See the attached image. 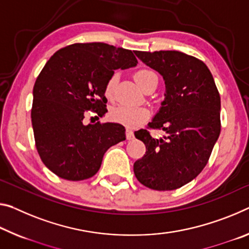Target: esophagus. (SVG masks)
<instances>
[{
  "mask_svg": "<svg viewBox=\"0 0 249 249\" xmlns=\"http://www.w3.org/2000/svg\"><path fill=\"white\" fill-rule=\"evenodd\" d=\"M134 139V133L131 128L126 129V140H133Z\"/></svg>",
  "mask_w": 249,
  "mask_h": 249,
  "instance_id": "34e87169",
  "label": "esophagus"
}]
</instances>
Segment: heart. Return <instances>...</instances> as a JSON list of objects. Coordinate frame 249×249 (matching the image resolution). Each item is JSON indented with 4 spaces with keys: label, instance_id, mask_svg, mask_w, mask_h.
<instances>
[{
    "label": "heart",
    "instance_id": "heart-1",
    "mask_svg": "<svg viewBox=\"0 0 249 249\" xmlns=\"http://www.w3.org/2000/svg\"><path fill=\"white\" fill-rule=\"evenodd\" d=\"M156 76L155 73L149 70H139L134 74V80L139 84L141 89H144L152 77ZM117 82V75L114 74L106 82L104 88V94L107 98H112ZM110 120L115 123L122 124L127 127H136L147 120L149 117L148 109L145 107H132V106H117L114 107L109 113Z\"/></svg>",
    "mask_w": 249,
    "mask_h": 249
}]
</instances>
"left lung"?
Here are the masks:
<instances>
[{
    "mask_svg": "<svg viewBox=\"0 0 249 249\" xmlns=\"http://www.w3.org/2000/svg\"><path fill=\"white\" fill-rule=\"evenodd\" d=\"M135 55L165 81V100L148 127L165 135L154 139L147 129L135 132L146 146L134 163V174L144 186L173 191L203 171L220 133V96L211 71L198 58L178 51Z\"/></svg>",
    "mask_w": 249,
    "mask_h": 249,
    "instance_id": "obj_1",
    "label": "left lung"
}]
</instances>
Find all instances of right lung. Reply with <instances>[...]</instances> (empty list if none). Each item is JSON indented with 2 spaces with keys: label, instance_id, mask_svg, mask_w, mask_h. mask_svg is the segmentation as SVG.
<instances>
[{
  "label": "right lung",
  "instance_id": "right-lung-1",
  "mask_svg": "<svg viewBox=\"0 0 249 249\" xmlns=\"http://www.w3.org/2000/svg\"><path fill=\"white\" fill-rule=\"evenodd\" d=\"M136 65L131 50L100 42L63 47L46 62L33 88L31 117L38 155L55 175L89 178L100 169L105 152L125 140L123 125H84L83 118L88 110L103 116L106 82L115 70Z\"/></svg>",
  "mask_w": 249,
  "mask_h": 249
}]
</instances>
